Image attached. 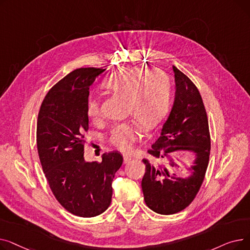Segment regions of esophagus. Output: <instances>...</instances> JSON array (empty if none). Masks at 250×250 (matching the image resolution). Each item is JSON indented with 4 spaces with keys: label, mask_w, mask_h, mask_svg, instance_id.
Wrapping results in <instances>:
<instances>
[{
    "label": "esophagus",
    "mask_w": 250,
    "mask_h": 250,
    "mask_svg": "<svg viewBox=\"0 0 250 250\" xmlns=\"http://www.w3.org/2000/svg\"><path fill=\"white\" fill-rule=\"evenodd\" d=\"M130 160H132V157L128 156V155H124V163L125 164L128 163Z\"/></svg>",
    "instance_id": "obj_1"
}]
</instances>
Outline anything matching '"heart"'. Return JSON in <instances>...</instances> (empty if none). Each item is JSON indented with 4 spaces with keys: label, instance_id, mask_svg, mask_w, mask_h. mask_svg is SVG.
<instances>
[{
    "label": "heart",
    "instance_id": "1",
    "mask_svg": "<svg viewBox=\"0 0 250 250\" xmlns=\"http://www.w3.org/2000/svg\"><path fill=\"white\" fill-rule=\"evenodd\" d=\"M104 86L115 95L127 100V113L143 127L153 128L167 112L171 86L168 77L160 70L144 73L139 68L127 67L117 70L104 83ZM88 115L97 118L100 106L97 99H90L87 105ZM136 122L114 126L110 142L122 151H128L132 143L140 136V127Z\"/></svg>",
    "mask_w": 250,
    "mask_h": 250
}]
</instances>
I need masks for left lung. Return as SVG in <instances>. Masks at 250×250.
<instances>
[{
	"mask_svg": "<svg viewBox=\"0 0 250 250\" xmlns=\"http://www.w3.org/2000/svg\"><path fill=\"white\" fill-rule=\"evenodd\" d=\"M175 94L171 110L164 123L160 137L148 151L155 158H167L172 168H179L172 155L191 152L193 161L182 177L169 171L165 165L143 159L146 172L142 179L144 200L152 211L172 215L185 209L199 192L208 164L211 139L208 116L198 88L190 79L172 65ZM178 160V159H177Z\"/></svg>",
	"mask_w": 250,
	"mask_h": 250,
	"instance_id": "left-lung-1",
	"label": "left lung"
}]
</instances>
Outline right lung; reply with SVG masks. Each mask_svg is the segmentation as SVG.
<instances>
[{
  "label": "right lung",
  "instance_id": "1",
  "mask_svg": "<svg viewBox=\"0 0 250 250\" xmlns=\"http://www.w3.org/2000/svg\"><path fill=\"white\" fill-rule=\"evenodd\" d=\"M103 72L81 68L63 77L48 91L37 118V150L49 188L68 212L83 218L106 211L124 161L117 151L103 154L100 163L84 158L89 87Z\"/></svg>",
  "mask_w": 250,
  "mask_h": 250
}]
</instances>
